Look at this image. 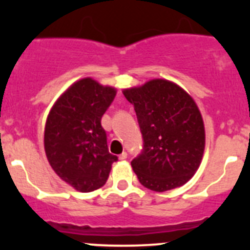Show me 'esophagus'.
<instances>
[{
  "label": "esophagus",
  "instance_id": "esophagus-1",
  "mask_svg": "<svg viewBox=\"0 0 250 250\" xmlns=\"http://www.w3.org/2000/svg\"><path fill=\"white\" fill-rule=\"evenodd\" d=\"M126 158H127V152L126 151L121 152L120 155H119V159H120V160H125Z\"/></svg>",
  "mask_w": 250,
  "mask_h": 250
}]
</instances>
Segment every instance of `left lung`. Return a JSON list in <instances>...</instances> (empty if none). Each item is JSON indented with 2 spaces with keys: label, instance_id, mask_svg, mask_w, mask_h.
<instances>
[{
  "label": "left lung",
  "instance_id": "8db88e82",
  "mask_svg": "<svg viewBox=\"0 0 250 250\" xmlns=\"http://www.w3.org/2000/svg\"><path fill=\"white\" fill-rule=\"evenodd\" d=\"M124 96L134 105L144 140L131 161L139 182L154 191L184 185L199 167L205 146L196 104L182 87L161 79L124 90Z\"/></svg>",
  "mask_w": 250,
  "mask_h": 250
}]
</instances>
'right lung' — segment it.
I'll return each mask as SVG.
<instances>
[{"mask_svg": "<svg viewBox=\"0 0 250 250\" xmlns=\"http://www.w3.org/2000/svg\"><path fill=\"white\" fill-rule=\"evenodd\" d=\"M114 87L87 77L70 86L52 106L45 126V151L55 173L83 193L103 187L118 156L109 152L101 118Z\"/></svg>", "mask_w": 250, "mask_h": 250, "instance_id": "1", "label": "right lung"}]
</instances>
